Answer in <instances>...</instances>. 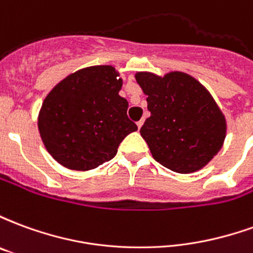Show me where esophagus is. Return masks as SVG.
I'll return each instance as SVG.
<instances>
[{
    "mask_svg": "<svg viewBox=\"0 0 253 253\" xmlns=\"http://www.w3.org/2000/svg\"><path fill=\"white\" fill-rule=\"evenodd\" d=\"M142 125H143V119H141V121H139V122H137L138 128H141V127H142Z\"/></svg>",
    "mask_w": 253,
    "mask_h": 253,
    "instance_id": "obj_1",
    "label": "esophagus"
}]
</instances>
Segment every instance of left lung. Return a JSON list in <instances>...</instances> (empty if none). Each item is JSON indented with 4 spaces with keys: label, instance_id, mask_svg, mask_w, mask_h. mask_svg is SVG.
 Returning a JSON list of instances; mask_svg holds the SVG:
<instances>
[{
    "label": "left lung",
    "instance_id": "1",
    "mask_svg": "<svg viewBox=\"0 0 253 253\" xmlns=\"http://www.w3.org/2000/svg\"><path fill=\"white\" fill-rule=\"evenodd\" d=\"M150 116L141 127L153 159L177 173H192L221 150L226 121L210 92L190 74H135Z\"/></svg>",
    "mask_w": 253,
    "mask_h": 253
}]
</instances>
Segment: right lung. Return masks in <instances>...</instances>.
<instances>
[{
	"instance_id": "obj_1",
	"label": "right lung",
	"mask_w": 253,
	"mask_h": 253,
	"mask_svg": "<svg viewBox=\"0 0 253 253\" xmlns=\"http://www.w3.org/2000/svg\"><path fill=\"white\" fill-rule=\"evenodd\" d=\"M122 84L115 67L101 65L72 73L51 89L38 127L52 159L69 169L89 170L115 157L122 141L138 128L119 96Z\"/></svg>"
}]
</instances>
